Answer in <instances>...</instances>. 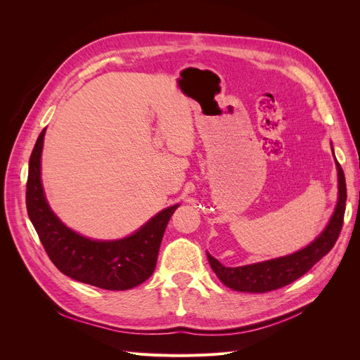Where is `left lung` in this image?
Here are the masks:
<instances>
[{
  "instance_id": "8db88e82",
  "label": "left lung",
  "mask_w": 360,
  "mask_h": 360,
  "mask_svg": "<svg viewBox=\"0 0 360 360\" xmlns=\"http://www.w3.org/2000/svg\"><path fill=\"white\" fill-rule=\"evenodd\" d=\"M336 169L338 202L328 226L324 228V231L315 238L311 245L297 250V252L285 257H279L275 259H267L263 261V263L248 264L240 267H226L221 264L216 258H213L210 254H207V258H209V263L213 271L216 276L221 279L224 285L243 292H266L271 290H278L281 287L291 284L292 281L299 279L302 275L307 274L315 263H319V261L329 252L335 242L338 240V237H340L341 228L344 224L347 201L344 171L338 162Z\"/></svg>"
}]
</instances>
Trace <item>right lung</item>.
I'll use <instances>...</instances> for the list:
<instances>
[{
	"label": "right lung",
	"mask_w": 360,
	"mask_h": 360,
	"mask_svg": "<svg viewBox=\"0 0 360 360\" xmlns=\"http://www.w3.org/2000/svg\"><path fill=\"white\" fill-rule=\"evenodd\" d=\"M45 129L32 148L27 180V210L48 257L61 274L103 290H130L156 269L163 233L179 204L159 212L132 236L120 240H93L72 231L51 210L40 179Z\"/></svg>",
	"instance_id": "add662e5"
}]
</instances>
